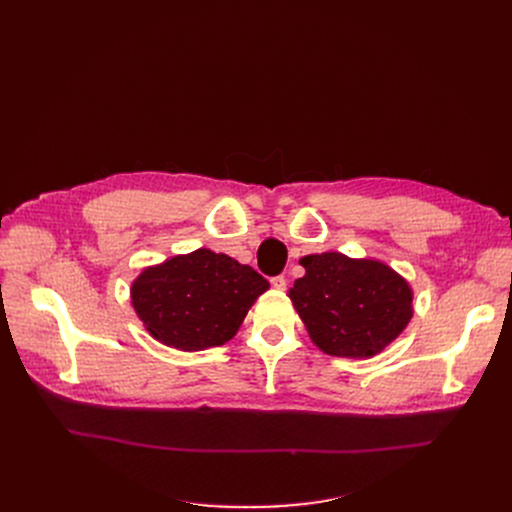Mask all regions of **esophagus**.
I'll return each instance as SVG.
<instances>
[{
    "label": "esophagus",
    "instance_id": "obj_1",
    "mask_svg": "<svg viewBox=\"0 0 512 512\" xmlns=\"http://www.w3.org/2000/svg\"><path fill=\"white\" fill-rule=\"evenodd\" d=\"M270 282H272V286H274L276 290H284V288H286V278H284V276H276V278H272Z\"/></svg>",
    "mask_w": 512,
    "mask_h": 512
}]
</instances>
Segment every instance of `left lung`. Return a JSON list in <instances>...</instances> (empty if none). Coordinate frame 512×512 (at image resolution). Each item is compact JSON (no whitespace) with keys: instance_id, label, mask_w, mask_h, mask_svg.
I'll use <instances>...</instances> for the list:
<instances>
[{"instance_id":"left-lung-1","label":"left lung","mask_w":512,"mask_h":512,"mask_svg":"<svg viewBox=\"0 0 512 512\" xmlns=\"http://www.w3.org/2000/svg\"><path fill=\"white\" fill-rule=\"evenodd\" d=\"M299 263L305 276L294 280L288 299L321 353L371 359L409 326L415 292L388 263L338 251L305 255Z\"/></svg>"}]
</instances>
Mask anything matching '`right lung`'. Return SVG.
Returning <instances> with one entry per match:
<instances>
[{"instance_id": "obj_1", "label": "right lung", "mask_w": 512, "mask_h": 512, "mask_svg": "<svg viewBox=\"0 0 512 512\" xmlns=\"http://www.w3.org/2000/svg\"><path fill=\"white\" fill-rule=\"evenodd\" d=\"M265 290L270 282L251 265L197 249L145 267L130 284V305L157 342L195 353L232 340Z\"/></svg>"}]
</instances>
